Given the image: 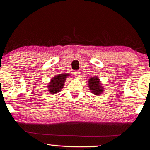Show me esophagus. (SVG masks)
<instances>
[{
    "mask_svg": "<svg viewBox=\"0 0 150 150\" xmlns=\"http://www.w3.org/2000/svg\"><path fill=\"white\" fill-rule=\"evenodd\" d=\"M74 76L75 77H76V78L80 77V72H79V71H74Z\"/></svg>",
    "mask_w": 150,
    "mask_h": 150,
    "instance_id": "esophagus-1",
    "label": "esophagus"
}]
</instances>
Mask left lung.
<instances>
[{"instance_id": "8db88e82", "label": "left lung", "mask_w": 150, "mask_h": 150, "mask_svg": "<svg viewBox=\"0 0 150 150\" xmlns=\"http://www.w3.org/2000/svg\"><path fill=\"white\" fill-rule=\"evenodd\" d=\"M88 86L91 92L95 95H100L104 92V88L100 84L99 78L97 76L90 78L88 80Z\"/></svg>"}]
</instances>
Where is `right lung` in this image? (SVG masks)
<instances>
[{
  "mask_svg": "<svg viewBox=\"0 0 150 150\" xmlns=\"http://www.w3.org/2000/svg\"><path fill=\"white\" fill-rule=\"evenodd\" d=\"M69 76L67 74H60L53 77L50 82L49 83L48 86H47L50 94H54L60 92L62 88H63L66 78Z\"/></svg>",
  "mask_w": 150,
  "mask_h": 150,
  "instance_id": "right-lung-1",
  "label": "right lung"
}]
</instances>
